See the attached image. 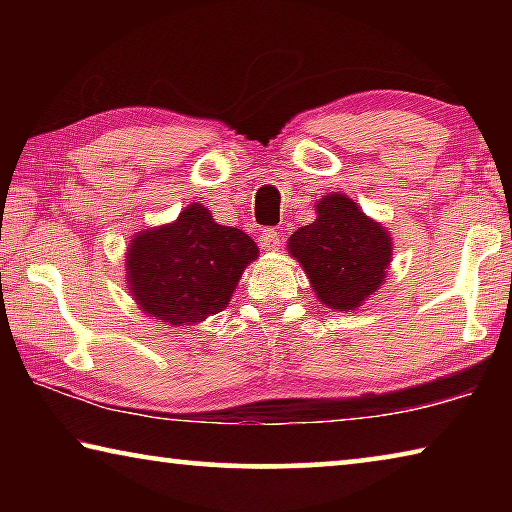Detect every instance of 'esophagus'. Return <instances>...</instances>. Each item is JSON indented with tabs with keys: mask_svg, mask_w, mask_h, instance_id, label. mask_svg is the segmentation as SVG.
I'll use <instances>...</instances> for the list:
<instances>
[{
	"mask_svg": "<svg viewBox=\"0 0 512 512\" xmlns=\"http://www.w3.org/2000/svg\"><path fill=\"white\" fill-rule=\"evenodd\" d=\"M282 244V235L273 228H266L259 232V246H262L264 250H277Z\"/></svg>",
	"mask_w": 512,
	"mask_h": 512,
	"instance_id": "1",
	"label": "esophagus"
}]
</instances>
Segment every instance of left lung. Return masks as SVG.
<instances>
[{
    "instance_id": "1",
    "label": "left lung",
    "mask_w": 512,
    "mask_h": 512,
    "mask_svg": "<svg viewBox=\"0 0 512 512\" xmlns=\"http://www.w3.org/2000/svg\"><path fill=\"white\" fill-rule=\"evenodd\" d=\"M391 244L384 225L334 192L316 201V221L293 232L287 248L325 307L354 311L384 284Z\"/></svg>"
}]
</instances>
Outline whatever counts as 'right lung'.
<instances>
[{
  "mask_svg": "<svg viewBox=\"0 0 512 512\" xmlns=\"http://www.w3.org/2000/svg\"><path fill=\"white\" fill-rule=\"evenodd\" d=\"M255 241L219 225L192 203L173 223L137 232L126 253V282L144 314L173 327L196 325L230 305Z\"/></svg>",
  "mask_w": 512,
  "mask_h": 512,
  "instance_id": "1",
  "label": "right lung"
}]
</instances>
